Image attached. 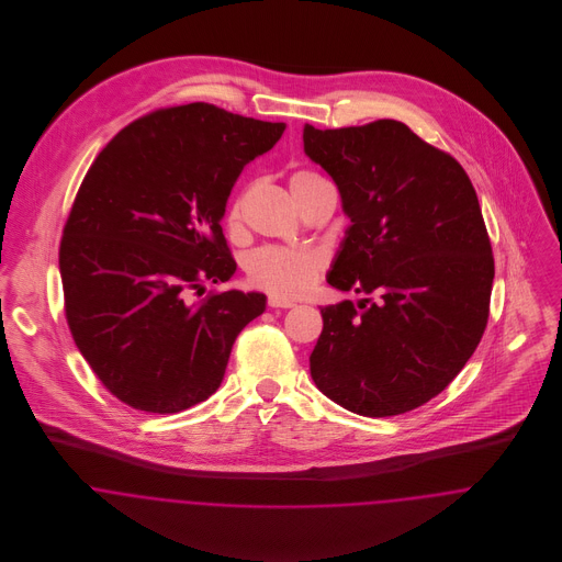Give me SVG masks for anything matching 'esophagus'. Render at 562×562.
<instances>
[{
	"label": "esophagus",
	"instance_id": "1",
	"mask_svg": "<svg viewBox=\"0 0 562 562\" xmlns=\"http://www.w3.org/2000/svg\"><path fill=\"white\" fill-rule=\"evenodd\" d=\"M268 305L269 307H282V310H289V307H293L294 303L286 301V299H278V296L269 294Z\"/></svg>",
	"mask_w": 562,
	"mask_h": 562
}]
</instances>
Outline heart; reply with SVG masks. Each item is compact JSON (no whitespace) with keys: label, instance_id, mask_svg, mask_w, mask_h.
Segmentation results:
<instances>
[{"label":"heart","instance_id":"obj_1","mask_svg":"<svg viewBox=\"0 0 562 562\" xmlns=\"http://www.w3.org/2000/svg\"><path fill=\"white\" fill-rule=\"evenodd\" d=\"M321 179L310 170H299L291 177V189L301 188ZM246 195L240 193L227 211V227L232 232L240 229ZM322 257L312 250H293L282 246H261L244 259L246 282L259 291L273 294L278 299H294L307 293L321 278Z\"/></svg>","mask_w":562,"mask_h":562}]
</instances>
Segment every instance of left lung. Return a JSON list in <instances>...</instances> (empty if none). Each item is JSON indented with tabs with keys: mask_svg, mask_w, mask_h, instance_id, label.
<instances>
[{
	"mask_svg": "<svg viewBox=\"0 0 562 562\" xmlns=\"http://www.w3.org/2000/svg\"><path fill=\"white\" fill-rule=\"evenodd\" d=\"M303 143L351 218L328 284L367 294L321 310L312 379L356 415L408 413L453 381L488 322L495 261L476 189L396 120L305 124Z\"/></svg>",
	"mask_w": 562,
	"mask_h": 562,
	"instance_id": "8db88e82",
	"label": "left lung"
}]
</instances>
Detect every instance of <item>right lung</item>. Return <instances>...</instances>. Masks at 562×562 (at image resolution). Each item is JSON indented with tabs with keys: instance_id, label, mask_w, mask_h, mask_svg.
Instances as JSON below:
<instances>
[{
	"instance_id": "1",
	"label": "right lung",
	"mask_w": 562,
	"mask_h": 562,
	"mask_svg": "<svg viewBox=\"0 0 562 562\" xmlns=\"http://www.w3.org/2000/svg\"><path fill=\"white\" fill-rule=\"evenodd\" d=\"M282 133V122L189 103L134 120L92 161L58 266L71 337L117 401L166 415L221 385L266 294L194 296L234 276L221 216L244 166Z\"/></svg>"
}]
</instances>
